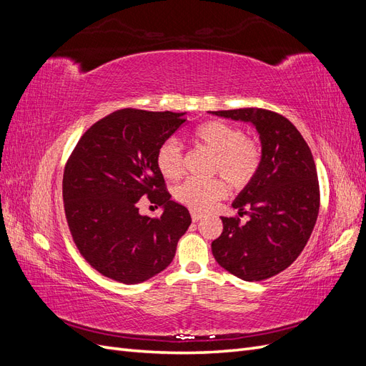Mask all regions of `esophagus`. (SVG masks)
Instances as JSON below:
<instances>
[{"mask_svg":"<svg viewBox=\"0 0 366 366\" xmlns=\"http://www.w3.org/2000/svg\"><path fill=\"white\" fill-rule=\"evenodd\" d=\"M191 217H192V221H194V223H197L198 219H202V218H203V215H202V214H198V212H195V210H192V212H191Z\"/></svg>","mask_w":366,"mask_h":366,"instance_id":"esophagus-1","label":"esophagus"}]
</instances>
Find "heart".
Listing matches in <instances>:
<instances>
[{
  "instance_id": "heart-1",
  "label": "heart",
  "mask_w": 366,
  "mask_h": 366,
  "mask_svg": "<svg viewBox=\"0 0 366 366\" xmlns=\"http://www.w3.org/2000/svg\"><path fill=\"white\" fill-rule=\"evenodd\" d=\"M194 140L212 154L209 174L219 175L235 191L247 187L257 177L262 152L258 142L246 137L241 128L223 120H209L197 127ZM156 164L166 180H177L183 174V152L179 142L164 140L156 152ZM226 195L224 182L215 177L209 180H186L175 187L177 202L192 210H206Z\"/></svg>"
}]
</instances>
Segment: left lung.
<instances>
[{
	"mask_svg": "<svg viewBox=\"0 0 366 366\" xmlns=\"http://www.w3.org/2000/svg\"><path fill=\"white\" fill-rule=\"evenodd\" d=\"M209 113L250 122L262 145L257 177L232 203L248 221L221 217L223 232L212 241V253L241 280L272 278L296 261L316 224L320 194L312 151L292 122L270 109Z\"/></svg>",
	"mask_w": 366,
	"mask_h": 366,
	"instance_id": "left-lung-1",
	"label": "left lung"
}]
</instances>
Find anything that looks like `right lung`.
I'll list each match as a JSON object with an SVG mask.
<instances>
[{"label": "right lung", "instance_id": "add662e5", "mask_svg": "<svg viewBox=\"0 0 366 366\" xmlns=\"http://www.w3.org/2000/svg\"><path fill=\"white\" fill-rule=\"evenodd\" d=\"M184 113L125 108L88 128L67 160L64 210L84 259L109 280L139 284L171 264L191 224L189 210L171 200L156 152L179 129ZM163 205L151 219L138 214L142 197Z\"/></svg>", "mask_w": 366, "mask_h": 366}]
</instances>
